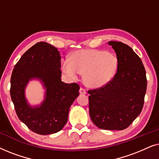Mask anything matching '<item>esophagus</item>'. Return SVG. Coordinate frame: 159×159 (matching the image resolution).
<instances>
[{
    "label": "esophagus",
    "mask_w": 159,
    "mask_h": 159,
    "mask_svg": "<svg viewBox=\"0 0 159 159\" xmlns=\"http://www.w3.org/2000/svg\"><path fill=\"white\" fill-rule=\"evenodd\" d=\"M80 94H86V90L84 88H80Z\"/></svg>",
    "instance_id": "esophagus-1"
}]
</instances>
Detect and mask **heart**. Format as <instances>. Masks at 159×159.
Returning <instances> with one entry per match:
<instances>
[{"label": "heart", "mask_w": 159, "mask_h": 159, "mask_svg": "<svg viewBox=\"0 0 159 159\" xmlns=\"http://www.w3.org/2000/svg\"><path fill=\"white\" fill-rule=\"evenodd\" d=\"M118 66L116 56L97 49L78 50L71 53L70 60L63 58L61 69L71 80L83 73V80L90 88H101L111 81Z\"/></svg>", "instance_id": "obj_1"}]
</instances>
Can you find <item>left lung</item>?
<instances>
[{"instance_id":"8db88e82","label":"left lung","mask_w":159,"mask_h":159,"mask_svg":"<svg viewBox=\"0 0 159 159\" xmlns=\"http://www.w3.org/2000/svg\"><path fill=\"white\" fill-rule=\"evenodd\" d=\"M118 60L117 71L105 86L88 90L89 111L93 122L107 130H122L129 127L144 104L147 88L145 67L129 46L110 41Z\"/></svg>"}]
</instances>
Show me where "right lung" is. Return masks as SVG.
I'll return each mask as SVG.
<instances>
[{
    "instance_id": "obj_1",
    "label": "right lung",
    "mask_w": 159,
    "mask_h": 159,
    "mask_svg": "<svg viewBox=\"0 0 159 159\" xmlns=\"http://www.w3.org/2000/svg\"><path fill=\"white\" fill-rule=\"evenodd\" d=\"M61 56L58 49L45 42L28 49L15 65L11 77L10 93L19 119L39 134L59 132L68 120L69 108L79 95L77 83L61 81ZM38 79L45 88L40 105L32 107L25 96L30 80Z\"/></svg>"
}]
</instances>
